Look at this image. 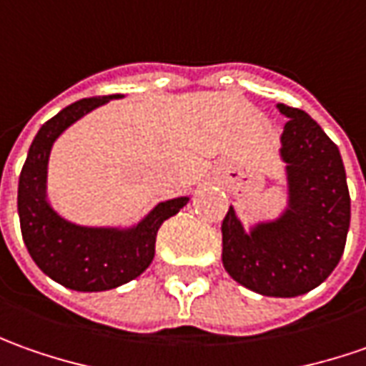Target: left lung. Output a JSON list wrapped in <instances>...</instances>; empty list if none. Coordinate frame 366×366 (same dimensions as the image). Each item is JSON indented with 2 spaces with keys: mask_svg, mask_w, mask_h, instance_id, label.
Masks as SVG:
<instances>
[{
  "mask_svg": "<svg viewBox=\"0 0 366 366\" xmlns=\"http://www.w3.org/2000/svg\"><path fill=\"white\" fill-rule=\"evenodd\" d=\"M285 121L290 208L280 221L243 231L233 208L222 219V265L234 282L273 297L302 296L320 285L342 257L350 194L340 152L302 109L277 105Z\"/></svg>",
  "mask_w": 366,
  "mask_h": 366,
  "instance_id": "left-lung-1",
  "label": "left lung"
}]
</instances>
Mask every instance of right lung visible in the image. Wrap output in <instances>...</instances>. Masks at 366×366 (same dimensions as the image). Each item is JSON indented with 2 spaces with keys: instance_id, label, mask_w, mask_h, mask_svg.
Here are the masks:
<instances>
[{
  "instance_id": "add662e5",
  "label": "right lung",
  "mask_w": 366,
  "mask_h": 366,
  "mask_svg": "<svg viewBox=\"0 0 366 366\" xmlns=\"http://www.w3.org/2000/svg\"><path fill=\"white\" fill-rule=\"evenodd\" d=\"M117 97L81 99L46 121L36 133L19 174L18 212L24 243L50 280L74 292H105L142 275L154 259L162 222L188 202L186 196L159 202L129 231L76 227L48 207L46 168L52 144L84 113Z\"/></svg>"
}]
</instances>
